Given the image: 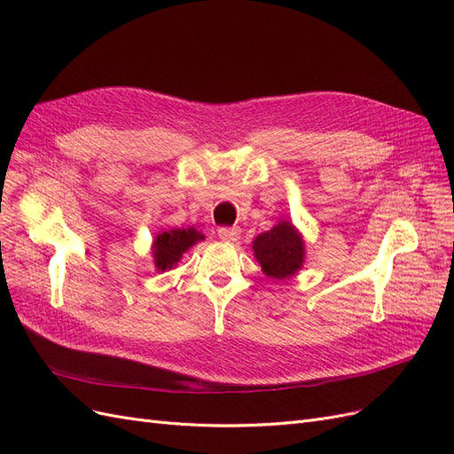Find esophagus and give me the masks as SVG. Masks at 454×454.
<instances>
[{
	"mask_svg": "<svg viewBox=\"0 0 454 454\" xmlns=\"http://www.w3.org/2000/svg\"><path fill=\"white\" fill-rule=\"evenodd\" d=\"M239 235H240V229L239 227H222V229H217V237L222 239L223 242H235V240H239Z\"/></svg>",
	"mask_w": 454,
	"mask_h": 454,
	"instance_id": "obj_1",
	"label": "esophagus"
}]
</instances>
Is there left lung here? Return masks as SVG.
<instances>
[{"instance_id":"8db88e82","label":"left lung","mask_w":454,"mask_h":454,"mask_svg":"<svg viewBox=\"0 0 454 454\" xmlns=\"http://www.w3.org/2000/svg\"><path fill=\"white\" fill-rule=\"evenodd\" d=\"M255 259L270 278L286 280L303 267L305 242L301 232L282 219L270 231L261 232L252 244Z\"/></svg>"}]
</instances>
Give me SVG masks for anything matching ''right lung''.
<instances>
[{
    "mask_svg": "<svg viewBox=\"0 0 454 454\" xmlns=\"http://www.w3.org/2000/svg\"><path fill=\"white\" fill-rule=\"evenodd\" d=\"M204 235L193 227L160 231L153 240V259L157 270H170L191 246L202 240Z\"/></svg>",
    "mask_w": 454,
    "mask_h": 454,
    "instance_id": "obj_1",
    "label": "right lung"
}]
</instances>
